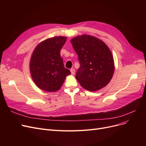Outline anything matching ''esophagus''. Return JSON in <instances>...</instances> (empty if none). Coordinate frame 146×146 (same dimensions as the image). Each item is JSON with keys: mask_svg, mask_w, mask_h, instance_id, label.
Wrapping results in <instances>:
<instances>
[{"mask_svg": "<svg viewBox=\"0 0 146 146\" xmlns=\"http://www.w3.org/2000/svg\"><path fill=\"white\" fill-rule=\"evenodd\" d=\"M70 72H71L72 74H74V73H75L74 68H71V69H70Z\"/></svg>", "mask_w": 146, "mask_h": 146, "instance_id": "34e87169", "label": "esophagus"}]
</instances>
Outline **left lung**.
I'll return each instance as SVG.
<instances>
[{
    "mask_svg": "<svg viewBox=\"0 0 146 146\" xmlns=\"http://www.w3.org/2000/svg\"><path fill=\"white\" fill-rule=\"evenodd\" d=\"M80 67L76 78L85 89L93 92L106 86L114 72V61L108 46L99 38L82 35L71 40Z\"/></svg>",
    "mask_w": 146,
    "mask_h": 146,
    "instance_id": "left-lung-1",
    "label": "left lung"
}]
</instances>
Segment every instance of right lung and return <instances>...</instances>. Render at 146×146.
<instances>
[{
	"label": "right lung",
	"instance_id": "right-lung-1",
	"mask_svg": "<svg viewBox=\"0 0 146 146\" xmlns=\"http://www.w3.org/2000/svg\"><path fill=\"white\" fill-rule=\"evenodd\" d=\"M66 36L48 38L38 44L31 58L29 68L35 85L41 90H58L66 76L71 73L64 67L60 50L65 44Z\"/></svg>",
	"mask_w": 146,
	"mask_h": 146
}]
</instances>
